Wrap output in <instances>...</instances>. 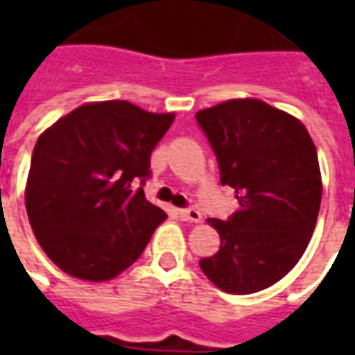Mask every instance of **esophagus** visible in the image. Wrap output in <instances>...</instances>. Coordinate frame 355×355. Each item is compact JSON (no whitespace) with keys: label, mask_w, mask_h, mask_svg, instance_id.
I'll return each instance as SVG.
<instances>
[{"label":"esophagus","mask_w":355,"mask_h":355,"mask_svg":"<svg viewBox=\"0 0 355 355\" xmlns=\"http://www.w3.org/2000/svg\"><path fill=\"white\" fill-rule=\"evenodd\" d=\"M178 216L186 220V223H200L201 220V213L198 209H180L178 211Z\"/></svg>","instance_id":"34e87169"}]
</instances>
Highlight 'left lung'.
<instances>
[{"instance_id":"left-lung-1","label":"left lung","mask_w":355,"mask_h":355,"mask_svg":"<svg viewBox=\"0 0 355 355\" xmlns=\"http://www.w3.org/2000/svg\"><path fill=\"white\" fill-rule=\"evenodd\" d=\"M215 150L220 182L239 209L207 218L220 249L200 268L218 289L251 295L289 274L310 243L321 203L318 150L300 119L259 98H232L196 114Z\"/></svg>"}]
</instances>
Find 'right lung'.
<instances>
[{
  "label": "right lung",
  "instance_id": "right-lung-1",
  "mask_svg": "<svg viewBox=\"0 0 355 355\" xmlns=\"http://www.w3.org/2000/svg\"><path fill=\"white\" fill-rule=\"evenodd\" d=\"M175 121L127 101L87 102L47 127L26 180L30 226L62 272L108 282L139 259L165 211L144 198L150 155Z\"/></svg>",
  "mask_w": 355,
  "mask_h": 355
}]
</instances>
